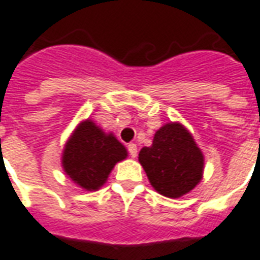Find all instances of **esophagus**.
<instances>
[{"label":"esophagus","mask_w":260,"mask_h":260,"mask_svg":"<svg viewBox=\"0 0 260 260\" xmlns=\"http://www.w3.org/2000/svg\"><path fill=\"white\" fill-rule=\"evenodd\" d=\"M127 151H128V154H130L132 158H136V156H137V145L136 144L127 145Z\"/></svg>","instance_id":"1"}]
</instances>
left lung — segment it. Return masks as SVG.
<instances>
[{
  "label": "left lung",
  "instance_id": "1",
  "mask_svg": "<svg viewBox=\"0 0 260 260\" xmlns=\"http://www.w3.org/2000/svg\"><path fill=\"white\" fill-rule=\"evenodd\" d=\"M150 183L167 198H180L198 185L203 175V154L190 133L179 123L162 126L151 147L140 151Z\"/></svg>",
  "mask_w": 260,
  "mask_h": 260
}]
</instances>
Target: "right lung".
Wrapping results in <instances>:
<instances>
[{
  "mask_svg": "<svg viewBox=\"0 0 260 260\" xmlns=\"http://www.w3.org/2000/svg\"><path fill=\"white\" fill-rule=\"evenodd\" d=\"M127 156L113 134H105L91 120L77 127L62 154V167L70 179L86 190L104 185L116 162Z\"/></svg>",
  "mask_w": 260,
  "mask_h": 260,
  "instance_id": "right-lung-1",
  "label": "right lung"
}]
</instances>
